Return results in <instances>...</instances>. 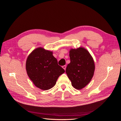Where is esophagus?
Here are the masks:
<instances>
[{"instance_id":"34e87169","label":"esophagus","mask_w":121,"mask_h":121,"mask_svg":"<svg viewBox=\"0 0 121 121\" xmlns=\"http://www.w3.org/2000/svg\"><path fill=\"white\" fill-rule=\"evenodd\" d=\"M62 68H64V69H65V70H66V65L63 66H62Z\"/></svg>"}]
</instances>
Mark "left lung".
Returning <instances> with one entry per match:
<instances>
[{
	"label": "left lung",
	"instance_id": "left-lung-1",
	"mask_svg": "<svg viewBox=\"0 0 121 121\" xmlns=\"http://www.w3.org/2000/svg\"><path fill=\"white\" fill-rule=\"evenodd\" d=\"M71 62L66 73L72 85L77 90L83 89L91 82L95 69L94 60L89 52L84 47L69 50Z\"/></svg>",
	"mask_w": 121,
	"mask_h": 121
}]
</instances>
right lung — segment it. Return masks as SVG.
Masks as SVG:
<instances>
[{
    "mask_svg": "<svg viewBox=\"0 0 121 121\" xmlns=\"http://www.w3.org/2000/svg\"><path fill=\"white\" fill-rule=\"evenodd\" d=\"M26 68L27 74L34 85L42 90L54 87L59 77L65 72L58 65L53 52L42 47L36 48L28 55Z\"/></svg>",
    "mask_w": 121,
    "mask_h": 121,
    "instance_id": "right-lung-1",
    "label": "right lung"
}]
</instances>
